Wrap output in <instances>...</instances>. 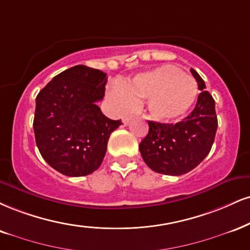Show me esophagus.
Returning a JSON list of instances; mask_svg holds the SVG:
<instances>
[{
    "label": "esophagus",
    "mask_w": 250,
    "mask_h": 250,
    "mask_svg": "<svg viewBox=\"0 0 250 250\" xmlns=\"http://www.w3.org/2000/svg\"><path fill=\"white\" fill-rule=\"evenodd\" d=\"M133 119V115H127V116H125L122 119V122H123V125H129V122H130V120Z\"/></svg>",
    "instance_id": "1"
}]
</instances>
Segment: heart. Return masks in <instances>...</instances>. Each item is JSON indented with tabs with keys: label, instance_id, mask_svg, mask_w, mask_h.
Wrapping results in <instances>:
<instances>
[{
	"label": "heart",
	"instance_id": "obj_1",
	"mask_svg": "<svg viewBox=\"0 0 250 250\" xmlns=\"http://www.w3.org/2000/svg\"><path fill=\"white\" fill-rule=\"evenodd\" d=\"M110 94L123 108L133 107L135 100H146V110L152 119L170 122L193 106L198 86L193 78L179 68L163 65L138 73L125 87L115 86Z\"/></svg>",
	"mask_w": 250,
	"mask_h": 250
}]
</instances>
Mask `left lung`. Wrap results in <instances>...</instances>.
Masks as SVG:
<instances>
[{
    "mask_svg": "<svg viewBox=\"0 0 250 250\" xmlns=\"http://www.w3.org/2000/svg\"><path fill=\"white\" fill-rule=\"evenodd\" d=\"M198 83L194 109L183 121L159 123L148 121L149 133L140 143L143 161L152 171L169 176H180L198 167L211 151L218 128L214 99L205 91L201 77L191 68Z\"/></svg>",
    "mask_w": 250,
    "mask_h": 250,
    "instance_id": "1",
    "label": "left lung"
}]
</instances>
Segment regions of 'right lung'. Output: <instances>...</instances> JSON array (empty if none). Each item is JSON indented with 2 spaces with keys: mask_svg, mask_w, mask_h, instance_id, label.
<instances>
[{
  "mask_svg": "<svg viewBox=\"0 0 250 250\" xmlns=\"http://www.w3.org/2000/svg\"><path fill=\"white\" fill-rule=\"evenodd\" d=\"M107 74L77 65L56 76L36 98L34 130L39 152L51 167L68 177L99 169L110 134L122 125L102 114Z\"/></svg>",
  "mask_w": 250,
  "mask_h": 250,
  "instance_id": "right-lung-1",
  "label": "right lung"
}]
</instances>
